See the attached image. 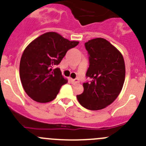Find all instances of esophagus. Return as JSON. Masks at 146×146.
<instances>
[{"instance_id":"esophagus-1","label":"esophagus","mask_w":146,"mask_h":146,"mask_svg":"<svg viewBox=\"0 0 146 146\" xmlns=\"http://www.w3.org/2000/svg\"><path fill=\"white\" fill-rule=\"evenodd\" d=\"M70 81H71L72 83L73 84V85H75V84L76 83H78L79 82V80L78 78H76V79H70Z\"/></svg>"}]
</instances>
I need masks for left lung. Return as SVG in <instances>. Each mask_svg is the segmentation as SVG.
I'll use <instances>...</instances> for the list:
<instances>
[{
    "mask_svg": "<svg viewBox=\"0 0 146 146\" xmlns=\"http://www.w3.org/2000/svg\"><path fill=\"white\" fill-rule=\"evenodd\" d=\"M90 66L86 77L91 80L83 83L84 91L77 95L79 103L90 110H100L113 102L123 88L125 64L116 47L103 38L87 42Z\"/></svg>",
    "mask_w": 146,
    "mask_h": 146,
    "instance_id": "obj_1",
    "label": "left lung"
}]
</instances>
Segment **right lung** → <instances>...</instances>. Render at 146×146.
I'll use <instances>...</instances> for the list:
<instances>
[{"label": "right lung", "instance_id": "obj_1", "mask_svg": "<svg viewBox=\"0 0 146 146\" xmlns=\"http://www.w3.org/2000/svg\"><path fill=\"white\" fill-rule=\"evenodd\" d=\"M78 42L69 41L56 32L43 34L26 47L20 64V76L26 93L33 100L46 103L54 100L68 80L56 68L70 48Z\"/></svg>", "mask_w": 146, "mask_h": 146}]
</instances>
